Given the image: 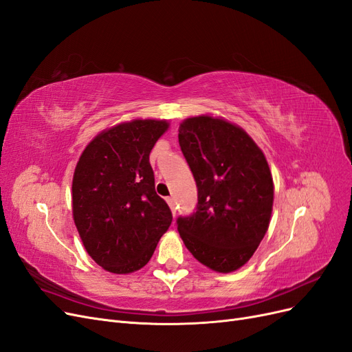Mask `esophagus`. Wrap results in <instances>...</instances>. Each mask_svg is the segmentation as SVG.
Returning a JSON list of instances; mask_svg holds the SVG:
<instances>
[{"label":"esophagus","mask_w":352,"mask_h":352,"mask_svg":"<svg viewBox=\"0 0 352 352\" xmlns=\"http://www.w3.org/2000/svg\"><path fill=\"white\" fill-rule=\"evenodd\" d=\"M166 201H167V204H168V207H170L173 215H176V202H175V198L170 197V198H167Z\"/></svg>","instance_id":"34e87169"}]
</instances>
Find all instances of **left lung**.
I'll return each mask as SVG.
<instances>
[{"label": "left lung", "mask_w": 352, "mask_h": 352, "mask_svg": "<svg viewBox=\"0 0 352 352\" xmlns=\"http://www.w3.org/2000/svg\"><path fill=\"white\" fill-rule=\"evenodd\" d=\"M179 145L198 188L197 211L177 218L179 234L202 265L233 272L253 256L270 227L268 162L245 129L211 115L185 119Z\"/></svg>", "instance_id": "1"}]
</instances>
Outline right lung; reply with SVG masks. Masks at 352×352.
<instances>
[{
  "label": "right lung",
  "instance_id": "obj_1",
  "mask_svg": "<svg viewBox=\"0 0 352 352\" xmlns=\"http://www.w3.org/2000/svg\"><path fill=\"white\" fill-rule=\"evenodd\" d=\"M168 122L134 119L96 135L72 177V217L91 259L112 274H131L151 259L172 224L155 193L150 153Z\"/></svg>",
  "mask_w": 352,
  "mask_h": 352
}]
</instances>
